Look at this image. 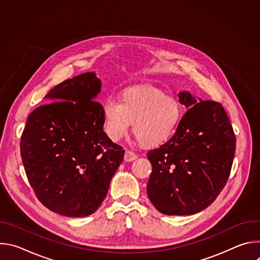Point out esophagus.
Returning <instances> with one entry per match:
<instances>
[{"label":"esophagus","mask_w":260,"mask_h":260,"mask_svg":"<svg viewBox=\"0 0 260 260\" xmlns=\"http://www.w3.org/2000/svg\"><path fill=\"white\" fill-rule=\"evenodd\" d=\"M137 157H138L137 154L134 153L133 151H131V150H126V151H125V154H124V160H125V161H133V160H135Z\"/></svg>","instance_id":"esophagus-1"}]
</instances>
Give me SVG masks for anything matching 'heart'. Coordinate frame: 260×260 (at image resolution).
<instances>
[{
    "instance_id": "heart-1",
    "label": "heart",
    "mask_w": 260,
    "mask_h": 260,
    "mask_svg": "<svg viewBox=\"0 0 260 260\" xmlns=\"http://www.w3.org/2000/svg\"><path fill=\"white\" fill-rule=\"evenodd\" d=\"M182 116L181 103L153 87L126 88L118 102L108 99L102 107L103 127L110 140L119 141L132 122L133 133L146 148L165 144L175 133Z\"/></svg>"
}]
</instances>
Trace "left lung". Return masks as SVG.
<instances>
[{"instance_id":"obj_1","label":"left lung","mask_w":260,"mask_h":260,"mask_svg":"<svg viewBox=\"0 0 260 260\" xmlns=\"http://www.w3.org/2000/svg\"><path fill=\"white\" fill-rule=\"evenodd\" d=\"M188 108L175 135L147 157L152 172L147 194L166 215H192L224 188L236 152V136L225 110L213 101L179 92Z\"/></svg>"}]
</instances>
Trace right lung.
Returning a JSON list of instances; mask_svg holds the SVG:
<instances>
[{
    "label": "right lung",
    "mask_w": 260,
    "mask_h": 260,
    "mask_svg": "<svg viewBox=\"0 0 260 260\" xmlns=\"http://www.w3.org/2000/svg\"><path fill=\"white\" fill-rule=\"evenodd\" d=\"M102 81L93 72L51 88L52 101L36 108L26 120L20 153L38 200L68 217L94 213L123 160L124 150L103 131Z\"/></svg>",
    "instance_id": "right-lung-1"
}]
</instances>
